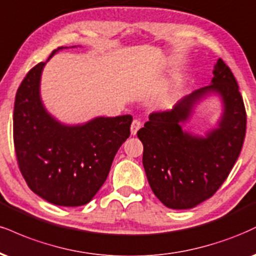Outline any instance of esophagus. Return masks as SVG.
Instances as JSON below:
<instances>
[{
	"label": "esophagus",
	"mask_w": 256,
	"mask_h": 256,
	"mask_svg": "<svg viewBox=\"0 0 256 256\" xmlns=\"http://www.w3.org/2000/svg\"><path fill=\"white\" fill-rule=\"evenodd\" d=\"M142 128V122H140V120H138V119H134V122H132V124H131V134H137V131L140 130V128Z\"/></svg>",
	"instance_id": "34e87169"
}]
</instances>
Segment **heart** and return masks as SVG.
<instances>
[{
	"label": "heart",
	"instance_id": "b5f03b06",
	"mask_svg": "<svg viewBox=\"0 0 256 256\" xmlns=\"http://www.w3.org/2000/svg\"><path fill=\"white\" fill-rule=\"evenodd\" d=\"M178 93V81L176 78L172 80L170 82L158 90V93L154 95L152 104L158 110H168L173 106L176 101Z\"/></svg>",
	"mask_w": 256,
	"mask_h": 256
}]
</instances>
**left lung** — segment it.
<instances>
[{"mask_svg": "<svg viewBox=\"0 0 256 256\" xmlns=\"http://www.w3.org/2000/svg\"><path fill=\"white\" fill-rule=\"evenodd\" d=\"M212 84L181 98L173 110L155 112L137 132L143 166L154 194L169 208L186 210L211 198L238 158L246 136L244 104L230 68L220 58ZM216 92L224 102L218 126L205 138L184 132L198 101Z\"/></svg>", "mask_w": 256, "mask_h": 256, "instance_id": "1", "label": "left lung"}]
</instances>
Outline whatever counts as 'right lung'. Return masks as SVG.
Returning a JSON list of instances; mask_svg holds the SVG:
<instances>
[{
  "mask_svg": "<svg viewBox=\"0 0 256 256\" xmlns=\"http://www.w3.org/2000/svg\"><path fill=\"white\" fill-rule=\"evenodd\" d=\"M62 48L52 51L48 60ZM45 64L30 70L15 96L16 160L36 194L54 205L81 206L106 181L116 152L130 136L132 116H98L82 125L62 124L45 110L40 98Z\"/></svg>",
  "mask_w": 256,
  "mask_h": 256,
  "instance_id": "obj_1",
  "label": "right lung"
}]
</instances>
